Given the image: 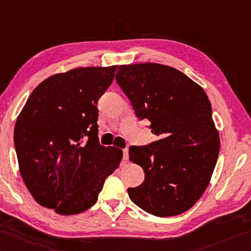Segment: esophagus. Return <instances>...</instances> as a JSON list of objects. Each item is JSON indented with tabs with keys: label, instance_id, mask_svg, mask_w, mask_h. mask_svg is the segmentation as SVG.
<instances>
[{
	"label": "esophagus",
	"instance_id": "obj_1",
	"mask_svg": "<svg viewBox=\"0 0 251 251\" xmlns=\"http://www.w3.org/2000/svg\"><path fill=\"white\" fill-rule=\"evenodd\" d=\"M123 160L125 161H128L129 160V151L128 149H123Z\"/></svg>",
	"mask_w": 251,
	"mask_h": 251
}]
</instances>
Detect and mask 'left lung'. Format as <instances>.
Listing matches in <instances>:
<instances>
[{"label":"left lung","mask_w":251,"mask_h":251,"mask_svg":"<svg viewBox=\"0 0 251 251\" xmlns=\"http://www.w3.org/2000/svg\"><path fill=\"white\" fill-rule=\"evenodd\" d=\"M116 80L157 137L129 149L146 174L141 185L128 188L130 200L157 217L186 212L208 186L219 153L207 95L185 74L155 63L121 65Z\"/></svg>","instance_id":"1"}]
</instances>
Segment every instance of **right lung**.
<instances>
[{"label": "right lung", "instance_id": "obj_1", "mask_svg": "<svg viewBox=\"0 0 251 251\" xmlns=\"http://www.w3.org/2000/svg\"><path fill=\"white\" fill-rule=\"evenodd\" d=\"M118 66L79 67L35 88L17 118L14 146L20 172L34 200L60 215L90 208L122 160L100 146L97 103Z\"/></svg>", "mask_w": 251, "mask_h": 251}]
</instances>
